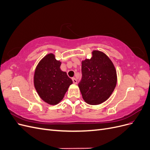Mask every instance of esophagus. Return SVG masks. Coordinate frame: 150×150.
Wrapping results in <instances>:
<instances>
[{
    "label": "esophagus",
    "mask_w": 150,
    "mask_h": 150,
    "mask_svg": "<svg viewBox=\"0 0 150 150\" xmlns=\"http://www.w3.org/2000/svg\"><path fill=\"white\" fill-rule=\"evenodd\" d=\"M72 82H73L74 84H77V83H78V81H77V79L75 78H72Z\"/></svg>",
    "instance_id": "34e87169"
}]
</instances>
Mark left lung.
<instances>
[{
	"instance_id": "obj_1",
	"label": "left lung",
	"mask_w": 150,
	"mask_h": 150,
	"mask_svg": "<svg viewBox=\"0 0 150 150\" xmlns=\"http://www.w3.org/2000/svg\"><path fill=\"white\" fill-rule=\"evenodd\" d=\"M81 73L78 86L85 102L97 105L110 98L116 87L117 76L114 65L105 54L94 51L90 59L82 61Z\"/></svg>"
}]
</instances>
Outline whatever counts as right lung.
I'll list each match as a JSON object with an SVG mask.
<instances>
[{
  "instance_id": "right-lung-1",
  "label": "right lung",
  "mask_w": 150,
  "mask_h": 150,
  "mask_svg": "<svg viewBox=\"0 0 150 150\" xmlns=\"http://www.w3.org/2000/svg\"><path fill=\"white\" fill-rule=\"evenodd\" d=\"M61 62L52 54H47L36 67L34 83L35 88L43 101L55 105L59 103L72 81L66 72L61 70Z\"/></svg>"
}]
</instances>
